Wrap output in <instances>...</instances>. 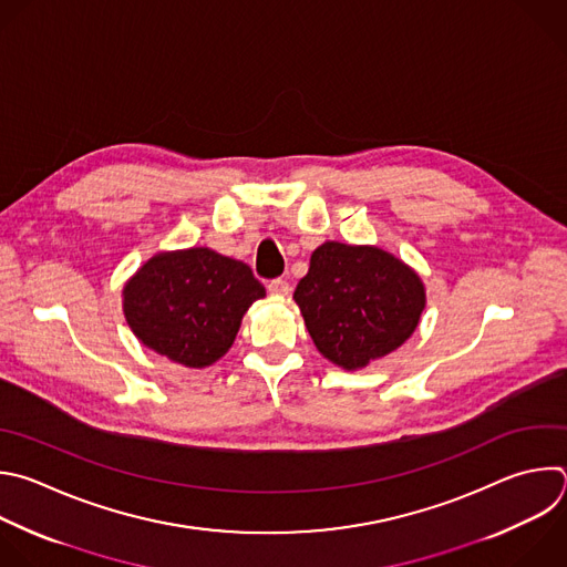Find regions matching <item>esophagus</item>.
I'll return each instance as SVG.
<instances>
[{
    "label": "esophagus",
    "mask_w": 567,
    "mask_h": 567,
    "mask_svg": "<svg viewBox=\"0 0 567 567\" xmlns=\"http://www.w3.org/2000/svg\"><path fill=\"white\" fill-rule=\"evenodd\" d=\"M267 289H269V293H271V296H289V293H291V285H289L287 280H282V278L271 280Z\"/></svg>",
    "instance_id": "obj_1"
}]
</instances>
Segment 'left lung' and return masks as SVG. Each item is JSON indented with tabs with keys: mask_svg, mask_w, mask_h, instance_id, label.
I'll use <instances>...</instances> for the list:
<instances>
[{
	"mask_svg": "<svg viewBox=\"0 0 567 567\" xmlns=\"http://www.w3.org/2000/svg\"><path fill=\"white\" fill-rule=\"evenodd\" d=\"M293 300L318 351L353 371L392 353L414 333L425 287L390 251L324 243L311 254Z\"/></svg>",
	"mask_w": 567,
	"mask_h": 567,
	"instance_id": "8db88e82",
	"label": "left lung"
}]
</instances>
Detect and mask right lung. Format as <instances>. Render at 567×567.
I'll use <instances>...</instances> for the list:
<instances>
[{"mask_svg":"<svg viewBox=\"0 0 567 567\" xmlns=\"http://www.w3.org/2000/svg\"><path fill=\"white\" fill-rule=\"evenodd\" d=\"M124 316L148 349L203 369L236 340L243 316L265 298L249 265L207 247L164 251L124 285Z\"/></svg>","mask_w":567,"mask_h":567,"instance_id":"add662e5","label":"right lung"}]
</instances>
